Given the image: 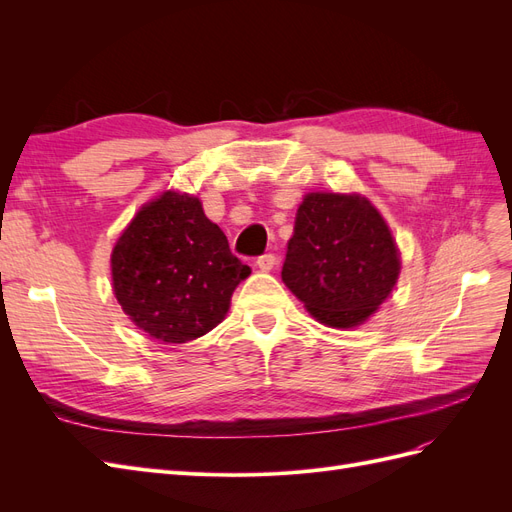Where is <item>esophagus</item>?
I'll list each match as a JSON object with an SVG mask.
<instances>
[{
  "instance_id": "1",
  "label": "esophagus",
  "mask_w": 512,
  "mask_h": 512,
  "mask_svg": "<svg viewBox=\"0 0 512 512\" xmlns=\"http://www.w3.org/2000/svg\"><path fill=\"white\" fill-rule=\"evenodd\" d=\"M256 265L260 271H271L277 265V258H275V254H262V256H258Z\"/></svg>"
}]
</instances>
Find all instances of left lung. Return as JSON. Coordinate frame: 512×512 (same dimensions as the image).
Listing matches in <instances>:
<instances>
[{"label":"left lung","instance_id":"left-lung-1","mask_svg":"<svg viewBox=\"0 0 512 512\" xmlns=\"http://www.w3.org/2000/svg\"><path fill=\"white\" fill-rule=\"evenodd\" d=\"M397 275L399 254L391 230L367 198H303L282 280L309 314L329 327H356L389 297Z\"/></svg>","mask_w":512,"mask_h":512}]
</instances>
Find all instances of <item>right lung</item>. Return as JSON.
<instances>
[{"label": "right lung", "mask_w": 512, "mask_h": 512, "mask_svg": "<svg viewBox=\"0 0 512 512\" xmlns=\"http://www.w3.org/2000/svg\"><path fill=\"white\" fill-rule=\"evenodd\" d=\"M111 267L123 312L166 344L192 342L218 327L232 290L250 275L200 200L177 192H164L136 213Z\"/></svg>", "instance_id": "add662e5"}]
</instances>
